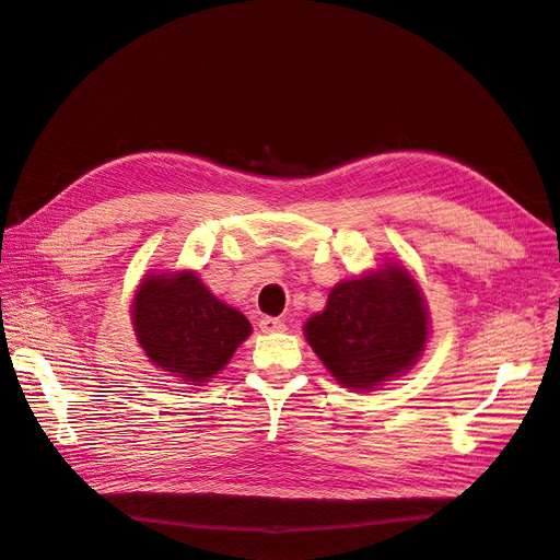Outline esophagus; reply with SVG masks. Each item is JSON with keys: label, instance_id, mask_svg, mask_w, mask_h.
<instances>
[{"label": "esophagus", "instance_id": "esophagus-1", "mask_svg": "<svg viewBox=\"0 0 560 560\" xmlns=\"http://www.w3.org/2000/svg\"><path fill=\"white\" fill-rule=\"evenodd\" d=\"M258 327L262 334H277V331H285V322L279 317H262L258 322Z\"/></svg>", "mask_w": 560, "mask_h": 560}]
</instances>
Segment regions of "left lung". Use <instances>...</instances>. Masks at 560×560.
Masks as SVG:
<instances>
[{
	"mask_svg": "<svg viewBox=\"0 0 560 560\" xmlns=\"http://www.w3.org/2000/svg\"><path fill=\"white\" fill-rule=\"evenodd\" d=\"M304 336L340 386L374 390L422 357L429 311L420 285L397 262L342 281Z\"/></svg>",
	"mask_w": 560,
	"mask_h": 560,
	"instance_id": "left-lung-1",
	"label": "left lung"
}]
</instances>
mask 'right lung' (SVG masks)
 Returning a JSON list of instances; mask_svg holds the SVG:
<instances>
[{
  "label": "right lung",
  "instance_id": "1",
  "mask_svg": "<svg viewBox=\"0 0 560 560\" xmlns=\"http://www.w3.org/2000/svg\"><path fill=\"white\" fill-rule=\"evenodd\" d=\"M131 322L147 359L190 386L224 370L252 334L249 319L220 302L190 270L147 275L133 295Z\"/></svg>",
  "mask_w": 560,
  "mask_h": 560
}]
</instances>
